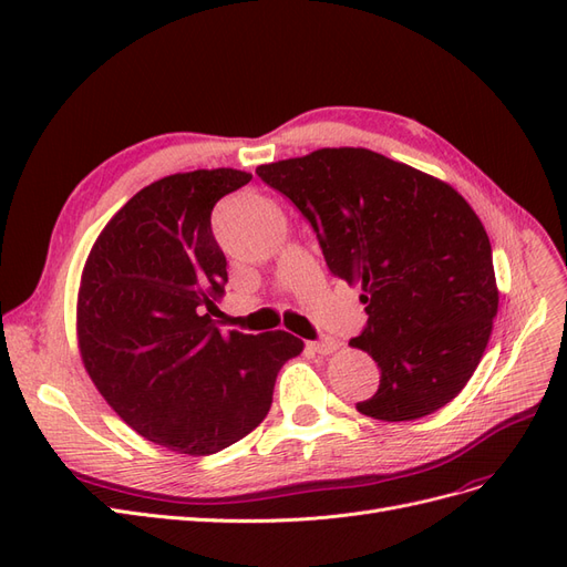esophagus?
<instances>
[{"label": "esophagus", "mask_w": 567, "mask_h": 567, "mask_svg": "<svg viewBox=\"0 0 567 567\" xmlns=\"http://www.w3.org/2000/svg\"><path fill=\"white\" fill-rule=\"evenodd\" d=\"M307 348L319 352V354H331L338 348V342L333 338H321V340H315V342H307Z\"/></svg>", "instance_id": "esophagus-1"}]
</instances>
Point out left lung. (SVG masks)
<instances>
[{
	"mask_svg": "<svg viewBox=\"0 0 567 567\" xmlns=\"http://www.w3.org/2000/svg\"><path fill=\"white\" fill-rule=\"evenodd\" d=\"M310 221L331 274L369 315L350 340L381 369L357 411L416 421L452 402L480 364L499 307L483 221L450 184L369 148H319L260 165Z\"/></svg>",
	"mask_w": 567,
	"mask_h": 567,
	"instance_id": "1",
	"label": "left lung"
}]
</instances>
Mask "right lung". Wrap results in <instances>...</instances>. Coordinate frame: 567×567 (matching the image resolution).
<instances>
[{
    "label": "right lung",
    "instance_id": "1",
    "mask_svg": "<svg viewBox=\"0 0 567 567\" xmlns=\"http://www.w3.org/2000/svg\"><path fill=\"white\" fill-rule=\"evenodd\" d=\"M250 179L219 167L148 184L99 234L82 271L84 369L120 419L177 454L208 456L246 437L267 416L279 369L302 352L286 331L221 333L210 319L227 284L210 215Z\"/></svg>",
    "mask_w": 567,
    "mask_h": 567
}]
</instances>
